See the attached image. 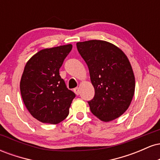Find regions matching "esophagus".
Segmentation results:
<instances>
[{"mask_svg":"<svg viewBox=\"0 0 160 160\" xmlns=\"http://www.w3.org/2000/svg\"><path fill=\"white\" fill-rule=\"evenodd\" d=\"M74 92H75V94H76L77 95H78L79 94H80V89H79L78 87L75 88V89H74Z\"/></svg>","mask_w":160,"mask_h":160,"instance_id":"obj_1","label":"esophagus"}]
</instances>
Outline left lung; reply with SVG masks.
Masks as SVG:
<instances>
[{
  "label": "left lung",
  "instance_id": "obj_1",
  "mask_svg": "<svg viewBox=\"0 0 160 160\" xmlns=\"http://www.w3.org/2000/svg\"><path fill=\"white\" fill-rule=\"evenodd\" d=\"M90 74L95 95L89 101L92 113L104 122L115 120L131 104L135 76L125 53L111 43L91 40L77 43Z\"/></svg>",
  "mask_w": 160,
  "mask_h": 160
}]
</instances>
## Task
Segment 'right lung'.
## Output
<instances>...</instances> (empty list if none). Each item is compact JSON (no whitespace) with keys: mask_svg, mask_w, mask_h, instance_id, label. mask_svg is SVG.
<instances>
[{"mask_svg":"<svg viewBox=\"0 0 160 160\" xmlns=\"http://www.w3.org/2000/svg\"><path fill=\"white\" fill-rule=\"evenodd\" d=\"M72 49L68 44L42 49L25 65L20 91L28 111L44 123H59L68 117L76 95L67 88L59 68Z\"/></svg>","mask_w":160,"mask_h":160,"instance_id":"1","label":"right lung"}]
</instances>
